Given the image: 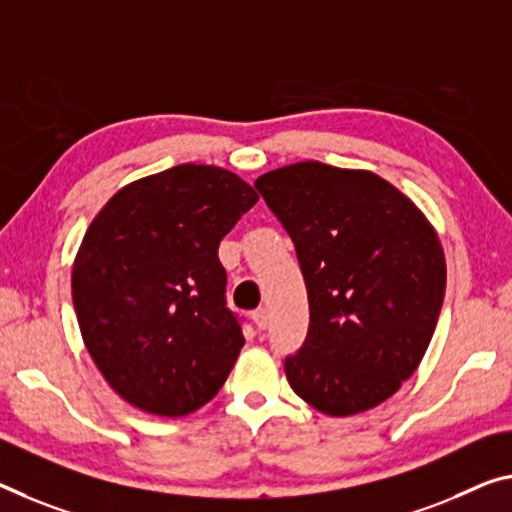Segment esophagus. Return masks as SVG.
Segmentation results:
<instances>
[{"mask_svg": "<svg viewBox=\"0 0 512 512\" xmlns=\"http://www.w3.org/2000/svg\"><path fill=\"white\" fill-rule=\"evenodd\" d=\"M251 318H254L258 329H267V325H270V316H267V309H263V306L251 313Z\"/></svg>", "mask_w": 512, "mask_h": 512, "instance_id": "1", "label": "esophagus"}]
</instances>
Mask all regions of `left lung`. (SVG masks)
Listing matches in <instances>:
<instances>
[{"label":"left lung","instance_id":"8db88e82","mask_svg":"<svg viewBox=\"0 0 512 512\" xmlns=\"http://www.w3.org/2000/svg\"><path fill=\"white\" fill-rule=\"evenodd\" d=\"M254 187L293 240L309 293V332L283 364L290 387L329 416L384 403L421 364L442 311L435 229L371 171L297 162Z\"/></svg>","mask_w":512,"mask_h":512}]
</instances>
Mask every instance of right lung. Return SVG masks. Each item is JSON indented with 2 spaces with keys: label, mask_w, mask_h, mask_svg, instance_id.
<instances>
[{
  "label": "right lung",
  "mask_w": 512,
  "mask_h": 512,
  "mask_svg": "<svg viewBox=\"0 0 512 512\" xmlns=\"http://www.w3.org/2000/svg\"><path fill=\"white\" fill-rule=\"evenodd\" d=\"M254 187L208 164H178L116 192L73 265L86 350L123 400L185 416L217 396L245 345L226 306L219 242Z\"/></svg>",
  "instance_id": "right-lung-1"
}]
</instances>
